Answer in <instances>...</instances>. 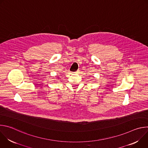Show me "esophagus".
Here are the masks:
<instances>
[{
    "mask_svg": "<svg viewBox=\"0 0 148 148\" xmlns=\"http://www.w3.org/2000/svg\"><path fill=\"white\" fill-rule=\"evenodd\" d=\"M75 74H78V73H79V71H77L76 72H75Z\"/></svg>",
    "mask_w": 148,
    "mask_h": 148,
    "instance_id": "esophagus-1",
    "label": "esophagus"
}]
</instances>
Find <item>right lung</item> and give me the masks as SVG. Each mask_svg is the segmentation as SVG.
<instances>
[{"mask_svg":"<svg viewBox=\"0 0 148 148\" xmlns=\"http://www.w3.org/2000/svg\"><path fill=\"white\" fill-rule=\"evenodd\" d=\"M57 77V78H59V77Z\"/></svg>","mask_w":148,"mask_h":148,"instance_id":"right-lung-1","label":"right lung"}]
</instances>
